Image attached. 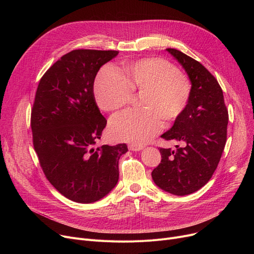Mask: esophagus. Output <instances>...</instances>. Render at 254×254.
<instances>
[{
    "instance_id": "esophagus-1",
    "label": "esophagus",
    "mask_w": 254,
    "mask_h": 254,
    "mask_svg": "<svg viewBox=\"0 0 254 254\" xmlns=\"http://www.w3.org/2000/svg\"><path fill=\"white\" fill-rule=\"evenodd\" d=\"M143 148L142 145H137V144H129L128 145V149L132 151H139Z\"/></svg>"
}]
</instances>
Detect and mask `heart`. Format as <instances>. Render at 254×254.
I'll return each instance as SVG.
<instances>
[{
  "label": "heart",
  "mask_w": 254,
  "mask_h": 254,
  "mask_svg": "<svg viewBox=\"0 0 254 254\" xmlns=\"http://www.w3.org/2000/svg\"><path fill=\"white\" fill-rule=\"evenodd\" d=\"M126 78L112 65L100 71L95 83L100 108L114 112L128 105L139 92L144 110H127L110 120L111 135L120 141L144 144L153 139L166 123L178 119L190 104L192 84L172 63L149 58L125 64Z\"/></svg>",
  "instance_id": "heart-1"
}]
</instances>
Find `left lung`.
Wrapping results in <instances>:
<instances>
[{
    "label": "left lung",
    "instance_id": "8db88e82",
    "mask_svg": "<svg viewBox=\"0 0 254 254\" xmlns=\"http://www.w3.org/2000/svg\"><path fill=\"white\" fill-rule=\"evenodd\" d=\"M166 50L189 74L192 93L184 113L162 135L183 146L159 148L162 161L151 175L158 188L186 195L202 189L214 174L228 137L229 112L218 81L201 63L177 49Z\"/></svg>",
    "mask_w": 254,
    "mask_h": 254
}]
</instances>
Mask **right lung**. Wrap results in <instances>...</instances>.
I'll use <instances>...</instances> for the list:
<instances>
[{
    "instance_id": "1",
    "label": "right lung",
    "mask_w": 254,
    "mask_h": 254,
    "mask_svg": "<svg viewBox=\"0 0 254 254\" xmlns=\"http://www.w3.org/2000/svg\"><path fill=\"white\" fill-rule=\"evenodd\" d=\"M116 50L76 49L45 72L31 113L33 145L47 180L77 203L97 202L118 181L127 144L95 147L107 120L93 95L101 66Z\"/></svg>"
}]
</instances>
